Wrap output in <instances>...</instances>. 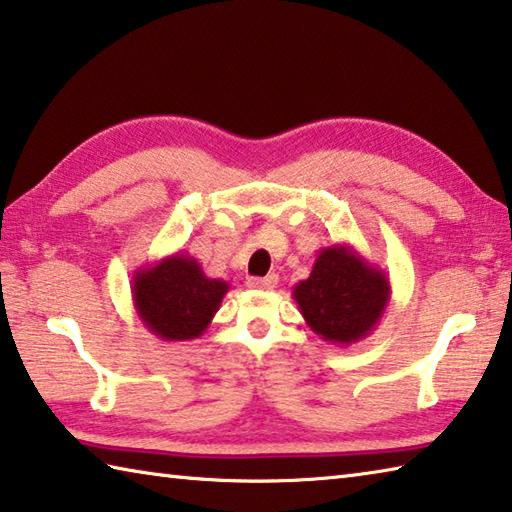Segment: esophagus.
Masks as SVG:
<instances>
[{"instance_id":"34e87169","label":"esophagus","mask_w":512,"mask_h":512,"mask_svg":"<svg viewBox=\"0 0 512 512\" xmlns=\"http://www.w3.org/2000/svg\"><path fill=\"white\" fill-rule=\"evenodd\" d=\"M277 275H266V277H250L246 286L253 290H273L277 286Z\"/></svg>"}]
</instances>
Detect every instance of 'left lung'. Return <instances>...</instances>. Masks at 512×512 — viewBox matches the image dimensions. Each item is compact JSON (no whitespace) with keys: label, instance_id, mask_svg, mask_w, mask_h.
Instances as JSON below:
<instances>
[{"label":"left lung","instance_id":"obj_1","mask_svg":"<svg viewBox=\"0 0 512 512\" xmlns=\"http://www.w3.org/2000/svg\"><path fill=\"white\" fill-rule=\"evenodd\" d=\"M306 324L324 342L350 346L373 333L390 302V282L382 268L350 244L326 246L308 279L293 288Z\"/></svg>","mask_w":512,"mask_h":512}]
</instances>
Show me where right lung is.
I'll return each instance as SVG.
<instances>
[{
    "label": "right lung",
    "instance_id": "add662e5",
    "mask_svg": "<svg viewBox=\"0 0 512 512\" xmlns=\"http://www.w3.org/2000/svg\"><path fill=\"white\" fill-rule=\"evenodd\" d=\"M230 284L210 279L195 257L175 253L135 270L133 304L142 324L164 342L204 335Z\"/></svg>",
    "mask_w": 512,
    "mask_h": 512
}]
</instances>
